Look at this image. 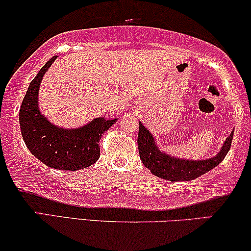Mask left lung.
I'll return each mask as SVG.
<instances>
[{
  "instance_id": "left-lung-1",
  "label": "left lung",
  "mask_w": 251,
  "mask_h": 251,
  "mask_svg": "<svg viewBox=\"0 0 251 251\" xmlns=\"http://www.w3.org/2000/svg\"><path fill=\"white\" fill-rule=\"evenodd\" d=\"M232 139L233 132L228 136V138H226L222 151L217 155L203 161L179 160L161 153L154 143L153 136L140 122L137 143H138L140 160L143 161L144 166L151 170V173L163 179L178 181L193 180L218 166L231 149Z\"/></svg>"
}]
</instances>
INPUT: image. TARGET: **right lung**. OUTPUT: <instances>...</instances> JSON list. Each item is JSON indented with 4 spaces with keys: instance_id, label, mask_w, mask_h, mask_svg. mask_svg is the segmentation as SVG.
<instances>
[{
    "instance_id": "right-lung-1",
    "label": "right lung",
    "mask_w": 251,
    "mask_h": 251,
    "mask_svg": "<svg viewBox=\"0 0 251 251\" xmlns=\"http://www.w3.org/2000/svg\"><path fill=\"white\" fill-rule=\"evenodd\" d=\"M57 57H52L30 82L19 109L23 139L29 152L46 166L58 170H78L92 166L100 156L99 139L116 122L95 119L78 129H61L48 121L37 107L42 77Z\"/></svg>"
}]
</instances>
